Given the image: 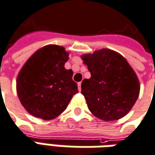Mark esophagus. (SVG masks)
<instances>
[{"label": "esophagus", "instance_id": "esophagus-1", "mask_svg": "<svg viewBox=\"0 0 155 155\" xmlns=\"http://www.w3.org/2000/svg\"><path fill=\"white\" fill-rule=\"evenodd\" d=\"M78 90H79V91H81V82H79V83H78Z\"/></svg>", "mask_w": 155, "mask_h": 155}]
</instances>
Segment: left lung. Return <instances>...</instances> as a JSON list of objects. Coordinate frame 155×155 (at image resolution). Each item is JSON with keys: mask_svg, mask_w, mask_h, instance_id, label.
I'll return each instance as SVG.
<instances>
[{"mask_svg": "<svg viewBox=\"0 0 155 155\" xmlns=\"http://www.w3.org/2000/svg\"><path fill=\"white\" fill-rule=\"evenodd\" d=\"M81 58L91 75L81 83V93L91 112L104 121L118 120L127 114L140 90L138 77L127 61L107 48Z\"/></svg>", "mask_w": 155, "mask_h": 155, "instance_id": "1", "label": "left lung"}]
</instances>
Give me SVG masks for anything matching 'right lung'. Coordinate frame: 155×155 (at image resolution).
Masks as SVG:
<instances>
[{
  "mask_svg": "<svg viewBox=\"0 0 155 155\" xmlns=\"http://www.w3.org/2000/svg\"><path fill=\"white\" fill-rule=\"evenodd\" d=\"M68 56L64 47L48 45L34 53L21 68L17 80V95L32 116L55 118L78 93L73 71L64 68Z\"/></svg>",
  "mask_w": 155,
  "mask_h": 155,
  "instance_id": "right-lung-1",
  "label": "right lung"
}]
</instances>
